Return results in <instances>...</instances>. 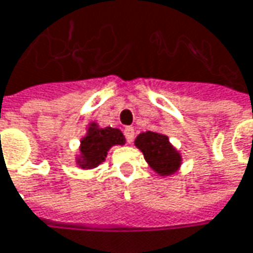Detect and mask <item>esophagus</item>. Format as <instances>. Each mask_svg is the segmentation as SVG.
I'll use <instances>...</instances> for the list:
<instances>
[{
  "label": "esophagus",
  "instance_id": "1",
  "mask_svg": "<svg viewBox=\"0 0 253 253\" xmlns=\"http://www.w3.org/2000/svg\"><path fill=\"white\" fill-rule=\"evenodd\" d=\"M125 136H126V140L128 144L133 143V140H134V128L133 127H126L125 128Z\"/></svg>",
  "mask_w": 253,
  "mask_h": 253
}]
</instances>
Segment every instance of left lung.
Instances as JSON below:
<instances>
[{"mask_svg": "<svg viewBox=\"0 0 253 253\" xmlns=\"http://www.w3.org/2000/svg\"><path fill=\"white\" fill-rule=\"evenodd\" d=\"M134 144L143 153L148 166L161 177L171 175L181 167V154L174 148L166 134L157 131L140 133Z\"/></svg>", "mask_w": 253, "mask_h": 253, "instance_id": "left-lung-1", "label": "left lung"}]
</instances>
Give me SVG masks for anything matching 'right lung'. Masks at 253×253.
I'll return each instance as SVG.
<instances>
[{"mask_svg":"<svg viewBox=\"0 0 253 253\" xmlns=\"http://www.w3.org/2000/svg\"><path fill=\"white\" fill-rule=\"evenodd\" d=\"M125 143L126 138L119 128L99 127L97 123H90L86 136L81 140V153L76 157V164L83 170L96 169L105 161L110 148L113 146H123Z\"/></svg>","mask_w":253,"mask_h":253,"instance_id":"obj_1","label":"right lung"}]
</instances>
